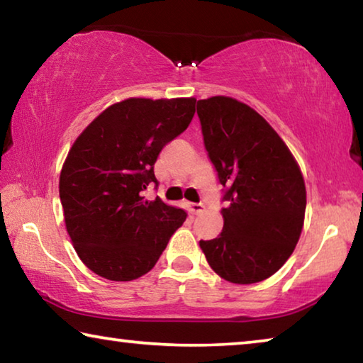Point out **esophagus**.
<instances>
[{
  "instance_id": "esophagus-1",
  "label": "esophagus",
  "mask_w": 363,
  "mask_h": 363,
  "mask_svg": "<svg viewBox=\"0 0 363 363\" xmlns=\"http://www.w3.org/2000/svg\"><path fill=\"white\" fill-rule=\"evenodd\" d=\"M187 210L192 214H199L200 211H203V205H201V203H187Z\"/></svg>"
}]
</instances>
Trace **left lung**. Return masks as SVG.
I'll list each match as a JSON object with an SVG mask.
<instances>
[{
	"label": "left lung",
	"instance_id": "8db88e82",
	"mask_svg": "<svg viewBox=\"0 0 363 363\" xmlns=\"http://www.w3.org/2000/svg\"><path fill=\"white\" fill-rule=\"evenodd\" d=\"M196 115L227 201L223 232L200 247L224 280H266L291 256L303 230V174L279 134L247 104L210 97L196 102Z\"/></svg>",
	"mask_w": 363,
	"mask_h": 363
}]
</instances>
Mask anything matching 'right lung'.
I'll return each instance as SVG.
<instances>
[{"label":"right lung","mask_w":363,"mask_h":363,"mask_svg":"<svg viewBox=\"0 0 363 363\" xmlns=\"http://www.w3.org/2000/svg\"><path fill=\"white\" fill-rule=\"evenodd\" d=\"M195 99H126L113 104L79 134L59 181L67 232L86 267L113 281L143 277L155 266L187 214L162 200L160 152L187 130Z\"/></svg>","instance_id":"1"}]
</instances>
